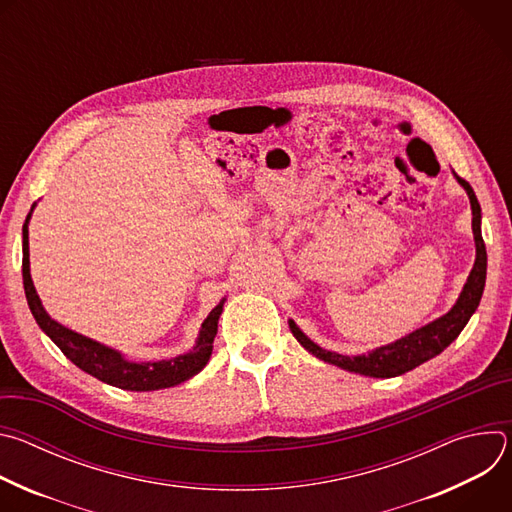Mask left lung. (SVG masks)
I'll use <instances>...</instances> for the list:
<instances>
[{
  "label": "left lung",
  "mask_w": 512,
  "mask_h": 512,
  "mask_svg": "<svg viewBox=\"0 0 512 512\" xmlns=\"http://www.w3.org/2000/svg\"><path fill=\"white\" fill-rule=\"evenodd\" d=\"M454 176L470 198L472 233H474V243H476L474 267L464 283V289H462L458 302L454 304V308L448 314H444L442 318H437V320L413 330L411 334H407L391 344L379 346V348L371 350L369 354H358V356H346V354H338V352L318 346L296 326L294 320H289L291 334L296 336V340L308 352H312L316 358H320L328 364H334V367H340L344 371H350V373L375 377V379H391V377H399L407 371H413L425 360L444 352V348H448L460 336V332L464 330V326L476 312L480 298H482L484 283H486V247H484V239H482V231H480L482 214H480L478 198L466 180H462L456 172H454Z\"/></svg>",
  "instance_id": "obj_1"
}]
</instances>
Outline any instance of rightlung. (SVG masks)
<instances>
[{
    "instance_id": "add662e5",
    "label": "right lung",
    "mask_w": 512,
    "mask_h": 512,
    "mask_svg": "<svg viewBox=\"0 0 512 512\" xmlns=\"http://www.w3.org/2000/svg\"><path fill=\"white\" fill-rule=\"evenodd\" d=\"M36 206V204H34ZM32 206V210H34ZM32 210L26 216V223L22 229V277H24V291H26V300L30 306L32 316L36 318L38 326L44 330V334L64 352V356L75 362L77 367L91 377L125 389V391H158V389H168L174 385H180L194 375H198L212 354V342L218 330V318L223 314L225 300H221L216 308L206 316V320L200 326V334L196 338V344L192 350L186 354H178L168 360H158V362H133L127 360L121 352L115 348H109L93 338H87L75 330H70L56 320H52L38 294L36 287L30 275V247H28V223Z\"/></svg>"
}]
</instances>
